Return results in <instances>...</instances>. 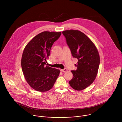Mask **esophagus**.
I'll return each mask as SVG.
<instances>
[{
  "mask_svg": "<svg viewBox=\"0 0 122 122\" xmlns=\"http://www.w3.org/2000/svg\"><path fill=\"white\" fill-rule=\"evenodd\" d=\"M68 70L67 69H61V72H66Z\"/></svg>",
  "mask_w": 122,
  "mask_h": 122,
  "instance_id": "34e87169",
  "label": "esophagus"
}]
</instances>
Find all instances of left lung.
Masks as SVG:
<instances>
[{
  "mask_svg": "<svg viewBox=\"0 0 122 122\" xmlns=\"http://www.w3.org/2000/svg\"><path fill=\"white\" fill-rule=\"evenodd\" d=\"M74 58L78 59L76 70H72L73 78L69 81L71 87L81 91L91 85L96 78L100 65L98 51L91 39L78 30L62 31Z\"/></svg>",
  "mask_w": 122,
  "mask_h": 122,
  "instance_id": "obj_1",
  "label": "left lung"
}]
</instances>
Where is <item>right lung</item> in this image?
I'll use <instances>...</instances> for the list:
<instances>
[{
  "label": "right lung",
  "instance_id": "add662e5",
  "mask_svg": "<svg viewBox=\"0 0 122 122\" xmlns=\"http://www.w3.org/2000/svg\"><path fill=\"white\" fill-rule=\"evenodd\" d=\"M61 32L44 31L34 37L25 46L21 65L24 77L30 87L44 92L52 88L60 70L46 65L53 44L60 36Z\"/></svg>",
  "mask_w": 122,
  "mask_h": 122
}]
</instances>
